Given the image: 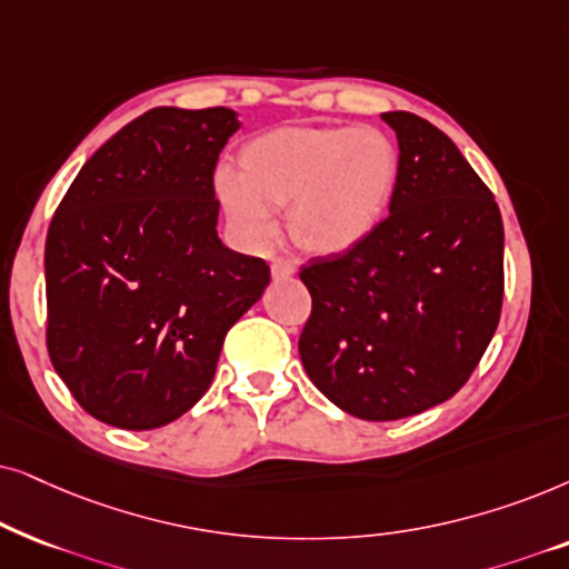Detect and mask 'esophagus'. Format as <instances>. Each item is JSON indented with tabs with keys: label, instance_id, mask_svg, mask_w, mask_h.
Listing matches in <instances>:
<instances>
[{
	"label": "esophagus",
	"instance_id": "1",
	"mask_svg": "<svg viewBox=\"0 0 569 569\" xmlns=\"http://www.w3.org/2000/svg\"><path fill=\"white\" fill-rule=\"evenodd\" d=\"M270 270H272V278L283 280V278H291L293 272H297V268H293V262L283 260V257H278V260L270 262Z\"/></svg>",
	"mask_w": 569,
	"mask_h": 569
}]
</instances>
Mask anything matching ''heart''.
I'll return each instance as SVG.
<instances>
[{
  "instance_id": "obj_1",
  "label": "heart",
  "mask_w": 569,
  "mask_h": 569,
  "mask_svg": "<svg viewBox=\"0 0 569 569\" xmlns=\"http://www.w3.org/2000/svg\"><path fill=\"white\" fill-rule=\"evenodd\" d=\"M398 148L375 127H297L249 140L239 171L216 173V194L252 247L278 237V206H291L293 239L309 252H346L388 213Z\"/></svg>"
}]
</instances>
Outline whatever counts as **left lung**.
I'll return each mask as SVG.
<instances>
[{
  "label": "left lung",
  "mask_w": 569,
  "mask_h": 569,
  "mask_svg": "<svg viewBox=\"0 0 569 569\" xmlns=\"http://www.w3.org/2000/svg\"><path fill=\"white\" fill-rule=\"evenodd\" d=\"M400 169L390 216L361 244L315 257L299 356L325 398L363 421H396L463 388L495 336L505 229L495 194L448 134L385 111Z\"/></svg>",
  "instance_id": "left-lung-1"
}]
</instances>
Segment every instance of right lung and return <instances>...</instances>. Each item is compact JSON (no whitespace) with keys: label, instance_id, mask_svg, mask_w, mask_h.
Masks as SVG:
<instances>
[{"label":"right lung","instance_id":"right-lung-1","mask_svg":"<svg viewBox=\"0 0 569 569\" xmlns=\"http://www.w3.org/2000/svg\"><path fill=\"white\" fill-rule=\"evenodd\" d=\"M239 113L158 106L82 166L47 237V346L74 400L158 429L213 382L231 325L270 283L218 239L213 171Z\"/></svg>","mask_w":569,"mask_h":569}]
</instances>
